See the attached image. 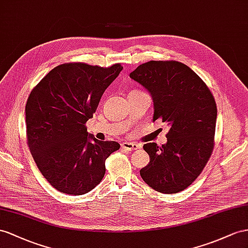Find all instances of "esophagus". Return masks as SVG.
I'll return each instance as SVG.
<instances>
[{
    "label": "esophagus",
    "mask_w": 248,
    "mask_h": 248,
    "mask_svg": "<svg viewBox=\"0 0 248 248\" xmlns=\"http://www.w3.org/2000/svg\"><path fill=\"white\" fill-rule=\"evenodd\" d=\"M122 148L126 151H134L139 149V144L136 142H123L122 143Z\"/></svg>",
    "instance_id": "esophagus-1"
}]
</instances>
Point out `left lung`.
<instances>
[{"label": "left lung", "mask_w": 248, "mask_h": 248, "mask_svg": "<svg viewBox=\"0 0 248 248\" xmlns=\"http://www.w3.org/2000/svg\"><path fill=\"white\" fill-rule=\"evenodd\" d=\"M154 100L153 120L168 123V142L145 143L150 163L143 181L157 192L175 194L188 187L206 166L215 144L217 106L206 84L177 61H150L130 74Z\"/></svg>", "instance_id": "1"}]
</instances>
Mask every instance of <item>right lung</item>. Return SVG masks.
I'll return each instance as SVG.
<instances>
[{
	"label": "right lung",
	"mask_w": 248,
	"mask_h": 248,
	"mask_svg": "<svg viewBox=\"0 0 248 248\" xmlns=\"http://www.w3.org/2000/svg\"><path fill=\"white\" fill-rule=\"evenodd\" d=\"M122 70L120 63H62L30 92L25 108L28 147L43 176L62 193L90 192L104 178L107 158L120 148L89 135L86 123Z\"/></svg>",
	"instance_id": "right-lung-1"
}]
</instances>
